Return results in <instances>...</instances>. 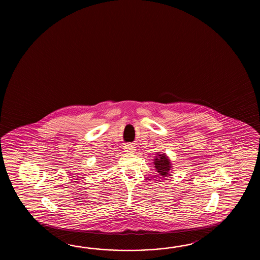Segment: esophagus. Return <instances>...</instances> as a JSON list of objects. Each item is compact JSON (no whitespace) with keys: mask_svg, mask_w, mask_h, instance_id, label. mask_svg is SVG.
I'll return each instance as SVG.
<instances>
[{"mask_svg":"<svg viewBox=\"0 0 260 260\" xmlns=\"http://www.w3.org/2000/svg\"><path fill=\"white\" fill-rule=\"evenodd\" d=\"M124 149H125V151H127V152H131V151H134L135 147H134L133 145L128 144V145H125V146H124Z\"/></svg>","mask_w":260,"mask_h":260,"instance_id":"esophagus-1","label":"esophagus"}]
</instances>
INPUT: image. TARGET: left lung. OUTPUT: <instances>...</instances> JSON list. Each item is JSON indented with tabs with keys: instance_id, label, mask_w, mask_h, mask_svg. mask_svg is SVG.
Returning a JSON list of instances; mask_svg holds the SVG:
<instances>
[{
	"instance_id": "left-lung-1",
	"label": "left lung",
	"mask_w": 260,
	"mask_h": 260,
	"mask_svg": "<svg viewBox=\"0 0 260 260\" xmlns=\"http://www.w3.org/2000/svg\"><path fill=\"white\" fill-rule=\"evenodd\" d=\"M153 162H154L155 169L159 173L160 176L162 177L170 176L169 172L171 170V164L166 154L158 155V157L155 158Z\"/></svg>"
}]
</instances>
